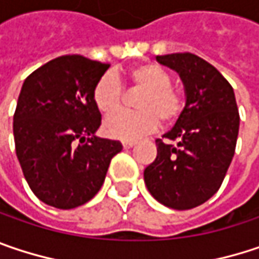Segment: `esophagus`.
Here are the masks:
<instances>
[{
  "mask_svg": "<svg viewBox=\"0 0 259 259\" xmlns=\"http://www.w3.org/2000/svg\"><path fill=\"white\" fill-rule=\"evenodd\" d=\"M135 144H136L135 141H124L123 142V147L124 148H132V147H135Z\"/></svg>",
  "mask_w": 259,
  "mask_h": 259,
  "instance_id": "34e87169",
  "label": "esophagus"
}]
</instances>
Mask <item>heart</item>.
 I'll return each instance as SVG.
<instances>
[{
  "instance_id": "obj_1",
  "label": "heart",
  "mask_w": 259,
  "mask_h": 259,
  "mask_svg": "<svg viewBox=\"0 0 259 259\" xmlns=\"http://www.w3.org/2000/svg\"><path fill=\"white\" fill-rule=\"evenodd\" d=\"M138 89H144L136 106L139 111H121L104 123V132L120 141H136L164 123L177 120L182 112V96L174 85L167 71L154 63H141L130 68L123 77ZM92 99L96 109L104 115L115 112L123 101V85L115 75L101 77L93 87Z\"/></svg>"
}]
</instances>
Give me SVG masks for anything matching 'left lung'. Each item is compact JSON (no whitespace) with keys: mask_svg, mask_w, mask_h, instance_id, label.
<instances>
[{"mask_svg":"<svg viewBox=\"0 0 259 259\" xmlns=\"http://www.w3.org/2000/svg\"><path fill=\"white\" fill-rule=\"evenodd\" d=\"M177 71L185 90V106L166 139H157V157L144 181L161 204L187 210L207 201L221 187L239 135L234 90L209 62L193 53L155 58Z\"/></svg>","mask_w":259,"mask_h":259,"instance_id":"8db88e82","label":"left lung"}]
</instances>
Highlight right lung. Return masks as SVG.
Here are the masks:
<instances>
[{
  "mask_svg": "<svg viewBox=\"0 0 259 259\" xmlns=\"http://www.w3.org/2000/svg\"><path fill=\"white\" fill-rule=\"evenodd\" d=\"M109 65L66 55L34 71L13 117L16 155L32 193L58 209H74L101 190L118 141L96 136L101 112L92 92Z\"/></svg>",
  "mask_w": 259,
  "mask_h": 259,
  "instance_id": "1",
  "label": "right lung"
}]
</instances>
